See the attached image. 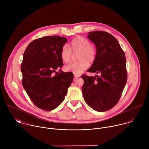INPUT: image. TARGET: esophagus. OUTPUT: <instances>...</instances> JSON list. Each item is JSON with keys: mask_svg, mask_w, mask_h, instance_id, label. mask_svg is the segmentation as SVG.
Instances as JSON below:
<instances>
[{"mask_svg": "<svg viewBox=\"0 0 149 149\" xmlns=\"http://www.w3.org/2000/svg\"><path fill=\"white\" fill-rule=\"evenodd\" d=\"M74 78H78V77H79L81 76L79 74H74Z\"/></svg>", "mask_w": 149, "mask_h": 149, "instance_id": "obj_1", "label": "esophagus"}]
</instances>
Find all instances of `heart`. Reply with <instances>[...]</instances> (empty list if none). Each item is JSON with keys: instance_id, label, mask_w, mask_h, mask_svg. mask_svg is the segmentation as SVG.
<instances>
[{"instance_id": "b5f03b06", "label": "heart", "mask_w": 149, "mask_h": 149, "mask_svg": "<svg viewBox=\"0 0 149 149\" xmlns=\"http://www.w3.org/2000/svg\"><path fill=\"white\" fill-rule=\"evenodd\" d=\"M78 54L77 62H72L65 67V70L78 74L89 66V62L93 63L96 58L97 50L95 47L90 43L86 38L78 36L74 38L70 42V47L65 45L61 49L60 56L62 61L68 63L72 59V53Z\"/></svg>"}]
</instances>
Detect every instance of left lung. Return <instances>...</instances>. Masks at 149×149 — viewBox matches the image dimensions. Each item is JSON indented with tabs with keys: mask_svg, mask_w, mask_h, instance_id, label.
I'll return each mask as SVG.
<instances>
[{
	"mask_svg": "<svg viewBox=\"0 0 149 149\" xmlns=\"http://www.w3.org/2000/svg\"><path fill=\"white\" fill-rule=\"evenodd\" d=\"M87 38L97 49L95 60L87 71L101 76L81 75L82 94L91 109L104 112L114 107L121 97L127 80L126 58L118 40L110 33L90 32Z\"/></svg>",
	"mask_w": 149,
	"mask_h": 149,
	"instance_id": "left-lung-1",
	"label": "left lung"
}]
</instances>
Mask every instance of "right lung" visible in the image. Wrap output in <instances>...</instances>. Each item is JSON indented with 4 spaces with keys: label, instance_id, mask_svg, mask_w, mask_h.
Listing matches in <instances>:
<instances>
[{
    "label": "right lung",
    "instance_id": "add662e5",
    "mask_svg": "<svg viewBox=\"0 0 149 149\" xmlns=\"http://www.w3.org/2000/svg\"><path fill=\"white\" fill-rule=\"evenodd\" d=\"M67 41L65 37L47 36L31 42L24 52L20 68L22 85L40 109L51 111L58 107L73 81L72 72H56L63 65L60 54Z\"/></svg>",
    "mask_w": 149,
    "mask_h": 149
}]
</instances>
